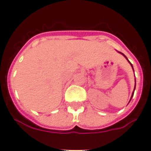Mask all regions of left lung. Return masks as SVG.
Instances as JSON below:
<instances>
[{"instance_id":"obj_1","label":"left lung","mask_w":151,"mask_h":151,"mask_svg":"<svg viewBox=\"0 0 151 151\" xmlns=\"http://www.w3.org/2000/svg\"><path fill=\"white\" fill-rule=\"evenodd\" d=\"M120 53H121V52H120ZM121 54H122V55H123V56H124V57H125V58H127V57H126V56H125V55H123V53H121ZM127 60H128V59H127ZM128 62H129V60H128ZM129 63H130V62H129ZM130 65H131V66H132V68H133V65H132V64H131V63H130ZM133 69H134V68H133ZM135 86H136V84H135ZM135 86H134V90H135ZM134 92H133V93H132V96H131V99H132V97H133V96H134ZM131 99H130V100H131Z\"/></svg>"}]
</instances>
